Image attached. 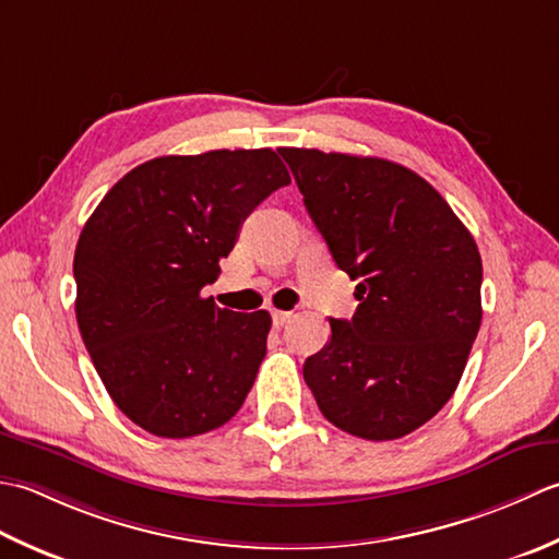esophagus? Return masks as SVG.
Segmentation results:
<instances>
[{
	"instance_id": "1",
	"label": "esophagus",
	"mask_w": 559,
	"mask_h": 559,
	"mask_svg": "<svg viewBox=\"0 0 559 559\" xmlns=\"http://www.w3.org/2000/svg\"><path fill=\"white\" fill-rule=\"evenodd\" d=\"M292 311H272V323H275V328H282L292 321Z\"/></svg>"
}]
</instances>
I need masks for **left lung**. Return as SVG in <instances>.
<instances>
[{
	"label": "left lung",
	"mask_w": 559,
	"mask_h": 559,
	"mask_svg": "<svg viewBox=\"0 0 559 559\" xmlns=\"http://www.w3.org/2000/svg\"><path fill=\"white\" fill-rule=\"evenodd\" d=\"M340 270L352 321L304 364L328 423L369 441L429 423L459 385L483 321L475 238L423 176L373 156L282 146Z\"/></svg>",
	"instance_id": "1"
}]
</instances>
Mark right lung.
I'll use <instances>...</instances> for the list:
<instances>
[{"instance_id":"1","label":"right lung","mask_w":559,"mask_h":559,"mask_svg":"<svg viewBox=\"0 0 559 559\" xmlns=\"http://www.w3.org/2000/svg\"><path fill=\"white\" fill-rule=\"evenodd\" d=\"M272 150L158 156L132 168L84 224L76 323L108 395L154 437L188 439L241 409L267 352V311L200 294L246 216L289 183Z\"/></svg>"}]
</instances>
